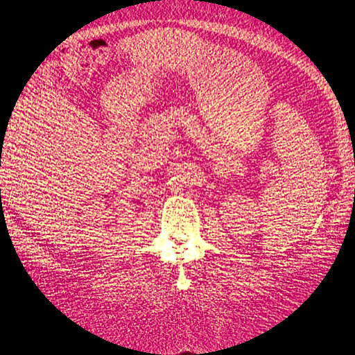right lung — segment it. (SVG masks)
<instances>
[{"label":"right lung","instance_id":"add662e5","mask_svg":"<svg viewBox=\"0 0 355 355\" xmlns=\"http://www.w3.org/2000/svg\"><path fill=\"white\" fill-rule=\"evenodd\" d=\"M0 191H1V189H0Z\"/></svg>","mask_w":355,"mask_h":355}]
</instances>
